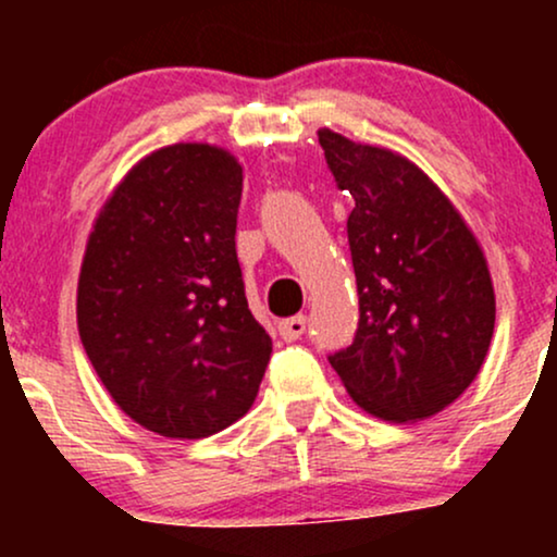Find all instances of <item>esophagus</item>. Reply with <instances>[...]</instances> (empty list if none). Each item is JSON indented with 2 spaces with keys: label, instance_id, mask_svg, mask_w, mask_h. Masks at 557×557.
I'll list each match as a JSON object with an SVG mask.
<instances>
[{
  "label": "esophagus",
  "instance_id": "obj_1",
  "mask_svg": "<svg viewBox=\"0 0 557 557\" xmlns=\"http://www.w3.org/2000/svg\"><path fill=\"white\" fill-rule=\"evenodd\" d=\"M277 332L280 337H283L285 343H293L298 341L300 335L306 332V317H293V319H285V322L277 324Z\"/></svg>",
  "mask_w": 557,
  "mask_h": 557
}]
</instances>
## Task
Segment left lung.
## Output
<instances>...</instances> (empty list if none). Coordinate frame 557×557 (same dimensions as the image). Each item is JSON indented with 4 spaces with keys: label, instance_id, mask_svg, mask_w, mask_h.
Returning <instances> with one entry per match:
<instances>
[{
    "label": "left lung",
    "instance_id": "obj_1",
    "mask_svg": "<svg viewBox=\"0 0 557 557\" xmlns=\"http://www.w3.org/2000/svg\"><path fill=\"white\" fill-rule=\"evenodd\" d=\"M337 188L354 196L348 243L359 287L354 343L330 356L376 419L440 413L476 380L495 330V287L474 230L440 185L385 146L319 131Z\"/></svg>",
    "mask_w": 557,
    "mask_h": 557
}]
</instances>
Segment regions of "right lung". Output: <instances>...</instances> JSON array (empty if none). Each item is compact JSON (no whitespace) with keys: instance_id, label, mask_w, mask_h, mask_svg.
Listing matches in <instances>:
<instances>
[{"instance_id":"obj_1","label":"right lung","mask_w":557,"mask_h":557,"mask_svg":"<svg viewBox=\"0 0 557 557\" xmlns=\"http://www.w3.org/2000/svg\"><path fill=\"white\" fill-rule=\"evenodd\" d=\"M240 190L222 146H164L127 170L88 235L81 343L112 400L162 437L246 417L270 361L235 253Z\"/></svg>"}]
</instances>
